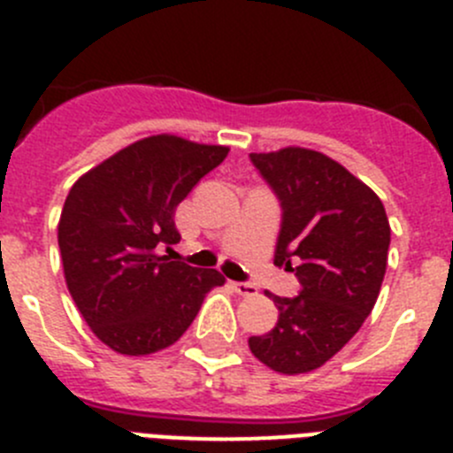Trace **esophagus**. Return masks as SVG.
<instances>
[{
  "instance_id": "34e87169",
  "label": "esophagus",
  "mask_w": 453,
  "mask_h": 453,
  "mask_svg": "<svg viewBox=\"0 0 453 453\" xmlns=\"http://www.w3.org/2000/svg\"><path fill=\"white\" fill-rule=\"evenodd\" d=\"M231 288H234V290L238 292L240 297H254V295H258V288L251 286V283L234 281V283H231Z\"/></svg>"
}]
</instances>
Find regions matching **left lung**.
Returning a JSON list of instances; mask_svg holds the SVG:
<instances>
[{
	"label": "left lung",
	"instance_id": "8db88e82",
	"mask_svg": "<svg viewBox=\"0 0 453 453\" xmlns=\"http://www.w3.org/2000/svg\"><path fill=\"white\" fill-rule=\"evenodd\" d=\"M281 199L274 265L299 276L295 299L265 292L279 308L276 326L251 335V354L281 374H306L334 358L374 308L390 247L381 199L322 151L283 147L251 154Z\"/></svg>",
	"mask_w": 453,
	"mask_h": 453
}]
</instances>
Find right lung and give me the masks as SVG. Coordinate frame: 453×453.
Segmentation results:
<instances>
[{
	"label": "right lung",
	"mask_w": 453,
	"mask_h": 453,
	"mask_svg": "<svg viewBox=\"0 0 453 453\" xmlns=\"http://www.w3.org/2000/svg\"><path fill=\"white\" fill-rule=\"evenodd\" d=\"M226 154L224 145L150 135L72 186L58 219L63 274L92 334L118 354L174 345L208 292L224 286L218 270L170 261L158 245H177L174 211Z\"/></svg>",
	"instance_id": "add662e5"
}]
</instances>
